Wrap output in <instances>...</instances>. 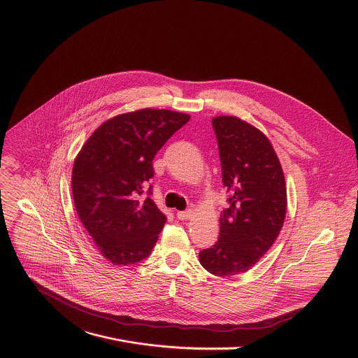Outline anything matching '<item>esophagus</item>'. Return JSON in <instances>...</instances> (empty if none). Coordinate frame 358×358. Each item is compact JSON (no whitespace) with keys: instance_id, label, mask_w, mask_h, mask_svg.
Masks as SVG:
<instances>
[{"instance_id":"34e87169","label":"esophagus","mask_w":358,"mask_h":358,"mask_svg":"<svg viewBox=\"0 0 358 358\" xmlns=\"http://www.w3.org/2000/svg\"><path fill=\"white\" fill-rule=\"evenodd\" d=\"M191 215H192V211H191V210H185V211H178V213H177L178 220H188Z\"/></svg>"}]
</instances>
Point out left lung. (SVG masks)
Wrapping results in <instances>:
<instances>
[{"instance_id": "left-lung-1", "label": "left lung", "mask_w": 358, "mask_h": 358, "mask_svg": "<svg viewBox=\"0 0 358 358\" xmlns=\"http://www.w3.org/2000/svg\"><path fill=\"white\" fill-rule=\"evenodd\" d=\"M222 184L230 207L220 215V237L200 251V263L217 277L250 270L278 237L287 211V188L270 140L238 117L213 118Z\"/></svg>"}]
</instances>
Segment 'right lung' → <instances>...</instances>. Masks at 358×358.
I'll return each mask as SVG.
<instances>
[{
	"instance_id": "1",
	"label": "right lung",
	"mask_w": 358,
	"mask_h": 358,
	"mask_svg": "<svg viewBox=\"0 0 358 358\" xmlns=\"http://www.w3.org/2000/svg\"><path fill=\"white\" fill-rule=\"evenodd\" d=\"M189 120L188 114L144 108L103 122L78 152L73 197L84 229L114 266L147 258L166 215L152 201V159Z\"/></svg>"
}]
</instances>
